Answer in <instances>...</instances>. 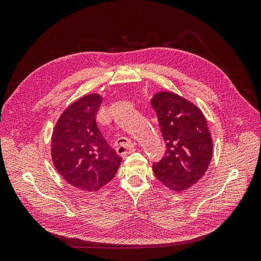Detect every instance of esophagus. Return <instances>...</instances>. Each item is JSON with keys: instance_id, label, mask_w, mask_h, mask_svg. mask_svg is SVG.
<instances>
[{"instance_id": "34e87169", "label": "esophagus", "mask_w": 261, "mask_h": 261, "mask_svg": "<svg viewBox=\"0 0 261 261\" xmlns=\"http://www.w3.org/2000/svg\"><path fill=\"white\" fill-rule=\"evenodd\" d=\"M116 150H117V153L121 155L128 154L134 151V144L132 143V141H127V143H124L121 146H118Z\"/></svg>"}]
</instances>
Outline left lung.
Returning <instances> with one entry per match:
<instances>
[{"mask_svg":"<svg viewBox=\"0 0 261 261\" xmlns=\"http://www.w3.org/2000/svg\"><path fill=\"white\" fill-rule=\"evenodd\" d=\"M158 116L165 152L152 164L155 177L171 191L191 188L206 171L212 158L213 143L201 110L171 91H159L150 100Z\"/></svg>","mask_w":261,"mask_h":261,"instance_id":"left-lung-1","label":"left lung"}]
</instances>
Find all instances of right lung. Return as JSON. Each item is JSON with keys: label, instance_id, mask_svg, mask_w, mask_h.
<instances>
[{"label": "right lung", "instance_id": "obj_1", "mask_svg": "<svg viewBox=\"0 0 261 261\" xmlns=\"http://www.w3.org/2000/svg\"><path fill=\"white\" fill-rule=\"evenodd\" d=\"M99 93L76 100L61 114L51 138L55 169L68 184L97 192L115 176L122 158L108 145L96 123Z\"/></svg>", "mask_w": 261, "mask_h": 261}]
</instances>
